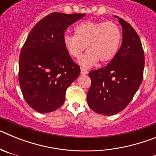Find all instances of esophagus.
<instances>
[{
	"label": "esophagus",
	"instance_id": "1",
	"mask_svg": "<svg viewBox=\"0 0 156 156\" xmlns=\"http://www.w3.org/2000/svg\"><path fill=\"white\" fill-rule=\"evenodd\" d=\"M80 73L82 74V75H85V74H87L88 72L87 70L84 69H80Z\"/></svg>",
	"mask_w": 156,
	"mask_h": 156
}]
</instances>
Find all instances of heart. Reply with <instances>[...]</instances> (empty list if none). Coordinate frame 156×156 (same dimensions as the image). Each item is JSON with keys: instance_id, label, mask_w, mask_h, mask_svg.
I'll return each instance as SVG.
<instances>
[{"instance_id": "1", "label": "heart", "mask_w": 156, "mask_h": 156, "mask_svg": "<svg viewBox=\"0 0 156 156\" xmlns=\"http://www.w3.org/2000/svg\"><path fill=\"white\" fill-rule=\"evenodd\" d=\"M76 35L66 34L64 45L70 55L79 58V64L90 68L98 61L102 64L111 62L116 55L120 46L122 33L119 26L112 22L87 20L75 27Z\"/></svg>"}]
</instances>
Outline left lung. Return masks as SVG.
Listing matches in <instances>:
<instances>
[{
    "label": "left lung",
    "instance_id": "1",
    "mask_svg": "<svg viewBox=\"0 0 156 156\" xmlns=\"http://www.w3.org/2000/svg\"><path fill=\"white\" fill-rule=\"evenodd\" d=\"M122 40L116 55L105 67L89 73L87 104L95 112L112 115L124 109L142 82L144 55L137 32L121 18Z\"/></svg>",
    "mask_w": 156,
    "mask_h": 156
}]
</instances>
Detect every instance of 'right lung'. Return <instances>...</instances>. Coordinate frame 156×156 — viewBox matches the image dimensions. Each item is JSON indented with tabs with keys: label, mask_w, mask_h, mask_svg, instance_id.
Segmentation results:
<instances>
[{
	"label": "right lung",
	"mask_w": 156,
	"mask_h": 156,
	"mask_svg": "<svg viewBox=\"0 0 156 156\" xmlns=\"http://www.w3.org/2000/svg\"><path fill=\"white\" fill-rule=\"evenodd\" d=\"M85 14L53 12L32 29L19 55V81L27 104L48 113L63 105L66 92L79 76L80 69L64 45L70 25Z\"/></svg>",
	"instance_id": "1"
}]
</instances>
